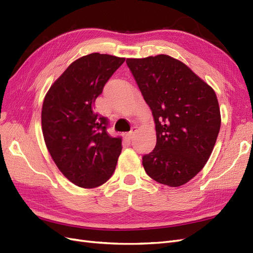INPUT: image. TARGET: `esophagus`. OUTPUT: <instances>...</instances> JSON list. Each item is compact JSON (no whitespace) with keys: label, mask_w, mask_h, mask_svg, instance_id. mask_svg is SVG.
Here are the masks:
<instances>
[{"label":"esophagus","mask_w":253,"mask_h":253,"mask_svg":"<svg viewBox=\"0 0 253 253\" xmlns=\"http://www.w3.org/2000/svg\"><path fill=\"white\" fill-rule=\"evenodd\" d=\"M137 131H138V127H137V126H133L132 129H131V132H128L127 135H126L127 138H128V139H133L135 134L137 133Z\"/></svg>","instance_id":"esophagus-1"}]
</instances>
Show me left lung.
Returning a JSON list of instances; mask_svg holds the SVG:
<instances>
[{
  "label": "left lung",
  "mask_w": 253,
  "mask_h": 253,
  "mask_svg": "<svg viewBox=\"0 0 253 253\" xmlns=\"http://www.w3.org/2000/svg\"><path fill=\"white\" fill-rule=\"evenodd\" d=\"M155 120L156 147L142 157L152 179L180 187L202 171L220 128L214 89L181 61L168 55L127 58Z\"/></svg>",
  "instance_id": "left-lung-1"
}]
</instances>
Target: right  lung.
<instances>
[{"instance_id":"right-lung-1","label":"right lung","mask_w":253,"mask_h":253,"mask_svg":"<svg viewBox=\"0 0 253 253\" xmlns=\"http://www.w3.org/2000/svg\"><path fill=\"white\" fill-rule=\"evenodd\" d=\"M126 58L93 52L75 60L44 97L45 144L60 172L74 185L91 189L113 175L121 138L106 132L108 119L94 112L96 98Z\"/></svg>"}]
</instances>
